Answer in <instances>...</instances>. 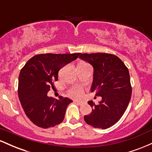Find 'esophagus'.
Returning a JSON list of instances; mask_svg holds the SVG:
<instances>
[{
  "mask_svg": "<svg viewBox=\"0 0 152 152\" xmlns=\"http://www.w3.org/2000/svg\"><path fill=\"white\" fill-rule=\"evenodd\" d=\"M74 102H75V103H76V104H79V105H82V104H83V102H80V101H76V100H75V101H74Z\"/></svg>",
  "mask_w": 152,
  "mask_h": 152,
  "instance_id": "1",
  "label": "esophagus"
}]
</instances>
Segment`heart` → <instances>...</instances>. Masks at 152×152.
I'll list each match as a JSON object with an SVG mask.
<instances>
[{"label":"heart","instance_id":"b5f03b06","mask_svg":"<svg viewBox=\"0 0 152 152\" xmlns=\"http://www.w3.org/2000/svg\"><path fill=\"white\" fill-rule=\"evenodd\" d=\"M83 94V90L81 86H74L68 91V95L75 99L81 98Z\"/></svg>","mask_w":152,"mask_h":152}]
</instances>
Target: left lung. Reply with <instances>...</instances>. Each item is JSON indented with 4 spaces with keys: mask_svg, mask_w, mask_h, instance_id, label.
<instances>
[{
    "mask_svg": "<svg viewBox=\"0 0 152 152\" xmlns=\"http://www.w3.org/2000/svg\"><path fill=\"white\" fill-rule=\"evenodd\" d=\"M79 58L93 66L91 91L102 98L97 105L88 102L93 109L84 120L94 128L106 129L119 121L130 102L132 89L128 68L114 54L82 53Z\"/></svg>",
    "mask_w": 152,
    "mask_h": 152,
    "instance_id": "8db88e82",
    "label": "left lung"
}]
</instances>
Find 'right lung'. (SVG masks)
I'll list each match as a JSON object with an SVG mask.
<instances>
[{"label": "right lung", "mask_w": 152, "mask_h": 152, "mask_svg": "<svg viewBox=\"0 0 152 152\" xmlns=\"http://www.w3.org/2000/svg\"><path fill=\"white\" fill-rule=\"evenodd\" d=\"M80 54H38L22 68L18 78L19 100L26 116L35 125L47 129L64 121L66 108L72 100L61 96L55 99L47 94L54 88L59 70Z\"/></svg>", "instance_id": "right-lung-1"}]
</instances>
